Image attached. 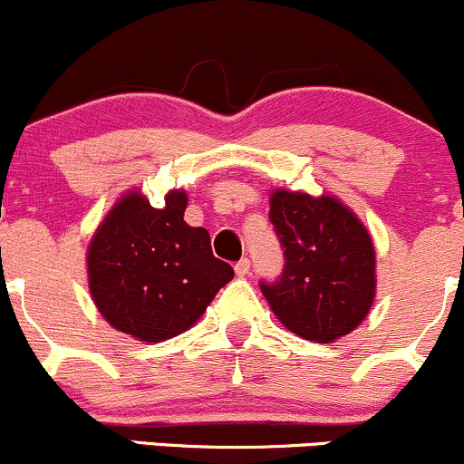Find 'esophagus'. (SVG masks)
I'll list each match as a JSON object with an SVG mask.
<instances>
[{
  "label": "esophagus",
  "mask_w": 464,
  "mask_h": 464,
  "mask_svg": "<svg viewBox=\"0 0 464 464\" xmlns=\"http://www.w3.org/2000/svg\"><path fill=\"white\" fill-rule=\"evenodd\" d=\"M234 272H237V276H247V274H250V261H247V258H241V261L234 266Z\"/></svg>",
  "instance_id": "obj_1"
}]
</instances>
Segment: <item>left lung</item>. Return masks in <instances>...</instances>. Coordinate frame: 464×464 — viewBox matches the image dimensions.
Returning <instances> with one entry per match:
<instances>
[{
	"label": "left lung",
	"mask_w": 464,
	"mask_h": 464,
	"mask_svg": "<svg viewBox=\"0 0 464 464\" xmlns=\"http://www.w3.org/2000/svg\"><path fill=\"white\" fill-rule=\"evenodd\" d=\"M270 221L285 250L281 276L261 281L274 316L316 343L356 330L376 294V252L356 214L327 194L274 190Z\"/></svg>",
	"instance_id": "left-lung-1"
}]
</instances>
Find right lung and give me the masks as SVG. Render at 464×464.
<instances>
[{"label": "right lung", "mask_w": 464, "mask_h": 464, "mask_svg": "<svg viewBox=\"0 0 464 464\" xmlns=\"http://www.w3.org/2000/svg\"><path fill=\"white\" fill-rule=\"evenodd\" d=\"M188 197L172 190L152 208L128 192L108 212L88 247V285L114 330L146 343L186 332L234 270L212 254L206 227L183 221Z\"/></svg>", "instance_id": "right-lung-1"}]
</instances>
